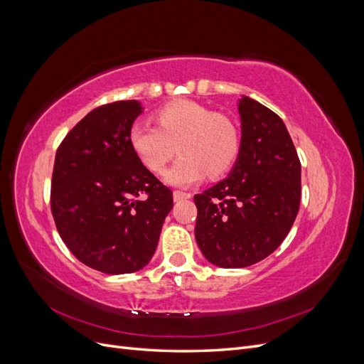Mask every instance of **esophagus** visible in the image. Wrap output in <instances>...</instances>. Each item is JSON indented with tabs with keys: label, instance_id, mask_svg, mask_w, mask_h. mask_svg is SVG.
I'll return each mask as SVG.
<instances>
[{
	"label": "esophagus",
	"instance_id": "esophagus-1",
	"mask_svg": "<svg viewBox=\"0 0 364 364\" xmlns=\"http://www.w3.org/2000/svg\"><path fill=\"white\" fill-rule=\"evenodd\" d=\"M190 197H191L190 193H183V191H179V190L173 191V199H174L176 202L183 200V199H190Z\"/></svg>",
	"mask_w": 364,
	"mask_h": 364
}]
</instances>
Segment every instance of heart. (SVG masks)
<instances>
[{"label":"heart","mask_w":364,"mask_h":364,"mask_svg":"<svg viewBox=\"0 0 364 364\" xmlns=\"http://www.w3.org/2000/svg\"><path fill=\"white\" fill-rule=\"evenodd\" d=\"M158 126L132 124L129 144L146 167L161 174L181 151V158L167 173V181L188 186L209 178H220L230 170L241 149L237 124L229 117L214 112L200 103L178 100L162 106L156 114Z\"/></svg>","instance_id":"1"}]
</instances>
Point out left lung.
<instances>
[{"label": "left lung", "mask_w": 364, "mask_h": 364, "mask_svg": "<svg viewBox=\"0 0 364 364\" xmlns=\"http://www.w3.org/2000/svg\"><path fill=\"white\" fill-rule=\"evenodd\" d=\"M241 149L226 179L194 196L196 241L225 269L267 258L290 232L301 203V161L284 121L243 97Z\"/></svg>", "instance_id": "1"}]
</instances>
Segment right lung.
<instances>
[{
    "label": "right lung",
    "instance_id": "1",
    "mask_svg": "<svg viewBox=\"0 0 364 364\" xmlns=\"http://www.w3.org/2000/svg\"><path fill=\"white\" fill-rule=\"evenodd\" d=\"M142 107L121 100L95 107L60 142L51 176L58 232L85 266L107 274L147 266L173 193L129 144Z\"/></svg>",
    "mask_w": 364,
    "mask_h": 364
}]
</instances>
